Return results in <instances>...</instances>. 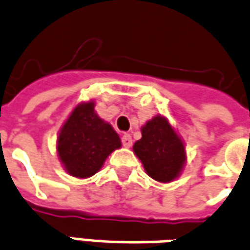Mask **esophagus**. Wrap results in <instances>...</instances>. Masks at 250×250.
<instances>
[{
	"instance_id": "34e87169",
	"label": "esophagus",
	"mask_w": 250,
	"mask_h": 250,
	"mask_svg": "<svg viewBox=\"0 0 250 250\" xmlns=\"http://www.w3.org/2000/svg\"><path fill=\"white\" fill-rule=\"evenodd\" d=\"M122 143H123L125 147H130L131 145H132V138H131L130 134H125V135L122 137Z\"/></svg>"
}]
</instances>
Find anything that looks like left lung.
<instances>
[{
	"instance_id": "1",
	"label": "left lung",
	"mask_w": 250,
	"mask_h": 250,
	"mask_svg": "<svg viewBox=\"0 0 250 250\" xmlns=\"http://www.w3.org/2000/svg\"><path fill=\"white\" fill-rule=\"evenodd\" d=\"M132 149L146 173L161 183L173 181L186 162L184 143L162 116H155L143 125L142 138Z\"/></svg>"
}]
</instances>
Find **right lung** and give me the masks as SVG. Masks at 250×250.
Segmentation results:
<instances>
[{
	"mask_svg": "<svg viewBox=\"0 0 250 250\" xmlns=\"http://www.w3.org/2000/svg\"><path fill=\"white\" fill-rule=\"evenodd\" d=\"M122 146L112 125L95 112V103L77 105L62 127L58 138V154L66 170L80 179L100 170L113 150Z\"/></svg>",
	"mask_w": 250,
	"mask_h": 250,
	"instance_id": "add662e5",
	"label": "right lung"
}]
</instances>
